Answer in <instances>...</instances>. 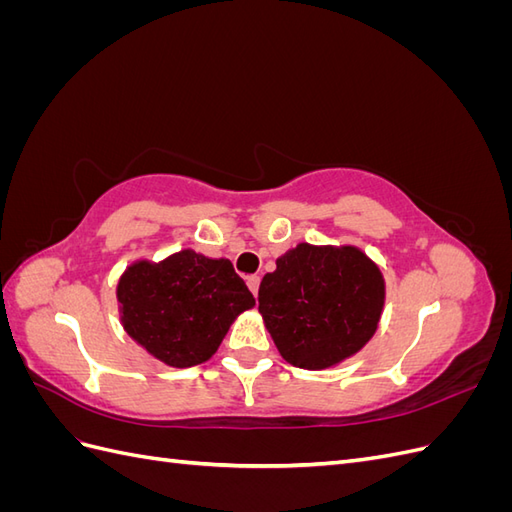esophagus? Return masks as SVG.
<instances>
[{
  "mask_svg": "<svg viewBox=\"0 0 512 512\" xmlns=\"http://www.w3.org/2000/svg\"><path fill=\"white\" fill-rule=\"evenodd\" d=\"M245 282H247V288H250V290L254 292V297H256L258 288H260V277H258V275H247Z\"/></svg>",
  "mask_w": 512,
  "mask_h": 512,
  "instance_id": "obj_1",
  "label": "esophagus"
}]
</instances>
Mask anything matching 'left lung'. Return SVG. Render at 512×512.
<instances>
[{
	"instance_id": "obj_1",
	"label": "left lung",
	"mask_w": 512,
	"mask_h": 512,
	"mask_svg": "<svg viewBox=\"0 0 512 512\" xmlns=\"http://www.w3.org/2000/svg\"><path fill=\"white\" fill-rule=\"evenodd\" d=\"M275 265L260 282L258 312L290 365L327 369L376 333L384 280L361 250L301 243Z\"/></svg>"
}]
</instances>
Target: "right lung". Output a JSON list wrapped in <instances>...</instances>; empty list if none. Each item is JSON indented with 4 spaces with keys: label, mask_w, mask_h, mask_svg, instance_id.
Segmentation results:
<instances>
[{
    "label": "right lung",
    "mask_w": 512,
    "mask_h": 512,
    "mask_svg": "<svg viewBox=\"0 0 512 512\" xmlns=\"http://www.w3.org/2000/svg\"><path fill=\"white\" fill-rule=\"evenodd\" d=\"M117 301L123 329L170 367L211 359L232 320L256 303L230 260L194 250L158 265L134 262L121 275Z\"/></svg>",
    "instance_id": "obj_1"
}]
</instances>
